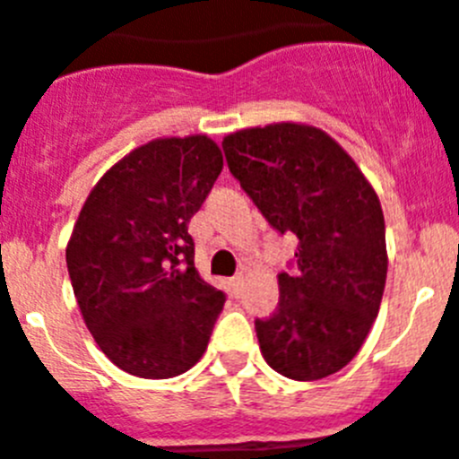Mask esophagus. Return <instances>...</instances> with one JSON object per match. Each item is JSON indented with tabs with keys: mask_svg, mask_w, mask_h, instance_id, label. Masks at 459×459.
<instances>
[{
	"mask_svg": "<svg viewBox=\"0 0 459 459\" xmlns=\"http://www.w3.org/2000/svg\"><path fill=\"white\" fill-rule=\"evenodd\" d=\"M229 284H230V289H233V293H238L239 287H242V273L233 275V278L229 280Z\"/></svg>",
	"mask_w": 459,
	"mask_h": 459,
	"instance_id": "1",
	"label": "esophagus"
}]
</instances>
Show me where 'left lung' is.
Returning <instances> with one entry per match:
<instances>
[{
	"instance_id": "1",
	"label": "left lung",
	"mask_w": 459,
	"mask_h": 459,
	"mask_svg": "<svg viewBox=\"0 0 459 459\" xmlns=\"http://www.w3.org/2000/svg\"><path fill=\"white\" fill-rule=\"evenodd\" d=\"M226 163L280 235H296L278 275L273 316L255 318L264 361L287 379L316 381L361 350L388 273L384 211L357 163L325 132L275 123L229 134Z\"/></svg>"
}]
</instances>
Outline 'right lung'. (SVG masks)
Masks as SVG:
<instances>
[{
    "instance_id": "add662e5",
    "label": "right lung",
    "mask_w": 459,
    "mask_h": 459,
    "mask_svg": "<svg viewBox=\"0 0 459 459\" xmlns=\"http://www.w3.org/2000/svg\"><path fill=\"white\" fill-rule=\"evenodd\" d=\"M224 159L208 136L157 139L93 186L66 247L87 329L121 370L170 379L206 352L226 293L195 269L188 224Z\"/></svg>"
}]
</instances>
